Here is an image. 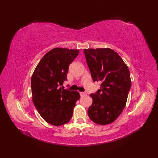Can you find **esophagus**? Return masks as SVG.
Returning a JSON list of instances; mask_svg holds the SVG:
<instances>
[{
  "instance_id": "1",
  "label": "esophagus",
  "mask_w": 158,
  "mask_h": 158,
  "mask_svg": "<svg viewBox=\"0 0 158 158\" xmlns=\"http://www.w3.org/2000/svg\"><path fill=\"white\" fill-rule=\"evenodd\" d=\"M87 94H86V92H80V96H84V95H86Z\"/></svg>"
}]
</instances>
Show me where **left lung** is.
<instances>
[{"label": "left lung", "mask_w": 158, "mask_h": 158, "mask_svg": "<svg viewBox=\"0 0 158 158\" xmlns=\"http://www.w3.org/2000/svg\"><path fill=\"white\" fill-rule=\"evenodd\" d=\"M94 82H101L100 89L91 94L93 102L88 109L89 118L98 125L114 121L125 107L131 81L127 65L109 48L84 50Z\"/></svg>", "instance_id": "1"}]
</instances>
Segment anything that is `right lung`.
Segmentation results:
<instances>
[{"label":"right lung","mask_w":158,"mask_h":158,"mask_svg":"<svg viewBox=\"0 0 158 158\" xmlns=\"http://www.w3.org/2000/svg\"><path fill=\"white\" fill-rule=\"evenodd\" d=\"M79 53L78 49L56 47L43 56L33 72L32 101L41 117L54 126L70 121L80 94L61 86L66 80L69 66Z\"/></svg>","instance_id":"add662e5"}]
</instances>
